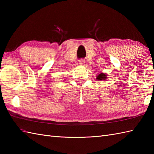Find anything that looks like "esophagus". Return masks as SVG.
<instances>
[{
  "instance_id": "esophagus-1",
  "label": "esophagus",
  "mask_w": 154,
  "mask_h": 154,
  "mask_svg": "<svg viewBox=\"0 0 154 154\" xmlns=\"http://www.w3.org/2000/svg\"><path fill=\"white\" fill-rule=\"evenodd\" d=\"M79 63L81 65H85V60H80L79 61Z\"/></svg>"
}]
</instances>
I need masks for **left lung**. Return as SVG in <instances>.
Returning <instances> with one entry per match:
<instances>
[{"mask_svg":"<svg viewBox=\"0 0 154 154\" xmlns=\"http://www.w3.org/2000/svg\"><path fill=\"white\" fill-rule=\"evenodd\" d=\"M97 79L98 81H104L108 79V75L104 73H99V75H97Z\"/></svg>","mask_w":154,"mask_h":154,"instance_id":"left-lung-1","label":"left lung"}]
</instances>
